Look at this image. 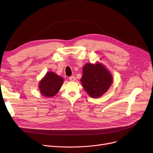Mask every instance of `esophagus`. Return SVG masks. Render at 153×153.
Here are the masks:
<instances>
[{"label":"esophagus","instance_id":"1","mask_svg":"<svg viewBox=\"0 0 153 153\" xmlns=\"http://www.w3.org/2000/svg\"><path fill=\"white\" fill-rule=\"evenodd\" d=\"M69 81H70L74 82V81H76V77H75L74 76H72L69 77Z\"/></svg>","mask_w":153,"mask_h":153}]
</instances>
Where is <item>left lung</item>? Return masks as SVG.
<instances>
[{
  "label": "left lung",
  "instance_id": "8db88e82",
  "mask_svg": "<svg viewBox=\"0 0 153 153\" xmlns=\"http://www.w3.org/2000/svg\"><path fill=\"white\" fill-rule=\"evenodd\" d=\"M82 72L81 84L87 94L92 98L100 97L113 82L112 75L100 62L85 64Z\"/></svg>",
  "mask_w": 153,
  "mask_h": 153
}]
</instances>
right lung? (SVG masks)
Wrapping results in <instances>:
<instances>
[{"label":"right lung","mask_w":153,"mask_h":153,"mask_svg":"<svg viewBox=\"0 0 153 153\" xmlns=\"http://www.w3.org/2000/svg\"><path fill=\"white\" fill-rule=\"evenodd\" d=\"M63 82L62 77L54 72L48 71L38 84L40 93L46 97H53L59 92Z\"/></svg>","instance_id":"1"}]
</instances>
